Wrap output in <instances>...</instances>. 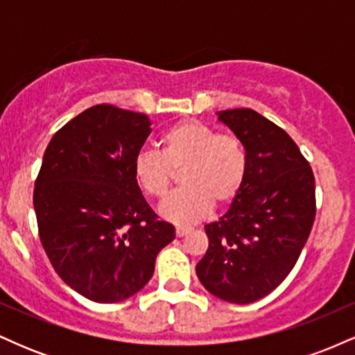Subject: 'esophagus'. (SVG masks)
Returning a JSON list of instances; mask_svg holds the SVG:
<instances>
[{
  "mask_svg": "<svg viewBox=\"0 0 355 355\" xmlns=\"http://www.w3.org/2000/svg\"><path fill=\"white\" fill-rule=\"evenodd\" d=\"M190 229H187V227H177L175 229V234H177V237H185V235L190 234Z\"/></svg>",
  "mask_w": 355,
  "mask_h": 355,
  "instance_id": "1",
  "label": "esophagus"
}]
</instances>
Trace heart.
<instances>
[{"instance_id": "heart-1", "label": "heart", "mask_w": 355, "mask_h": 355, "mask_svg": "<svg viewBox=\"0 0 355 355\" xmlns=\"http://www.w3.org/2000/svg\"><path fill=\"white\" fill-rule=\"evenodd\" d=\"M182 173L183 190L160 207V217L190 225L210 214L214 202L227 205L242 190L247 153L234 135H218L209 125L183 120L160 138V153L144 150L133 160V178L145 195L165 198L173 173Z\"/></svg>"}]
</instances>
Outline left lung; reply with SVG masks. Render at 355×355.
<instances>
[{"label":"left lung","mask_w":355,"mask_h":355,"mask_svg":"<svg viewBox=\"0 0 355 355\" xmlns=\"http://www.w3.org/2000/svg\"><path fill=\"white\" fill-rule=\"evenodd\" d=\"M242 141V190L217 222L207 223L197 275L211 295L252 304L294 268L315 218V180L299 146L280 126L248 108L217 112Z\"/></svg>","instance_id":"obj_1"}]
</instances>
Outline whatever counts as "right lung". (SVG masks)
I'll return each instance as SVG.
<instances>
[{"mask_svg": "<svg viewBox=\"0 0 355 355\" xmlns=\"http://www.w3.org/2000/svg\"><path fill=\"white\" fill-rule=\"evenodd\" d=\"M152 132L144 113L96 105L60 128L44 150L33 205L53 268L80 295L115 304L148 284L175 239L133 178Z\"/></svg>", "mask_w": 355, "mask_h": 355, "instance_id": "add662e5", "label": "right lung"}]
</instances>
